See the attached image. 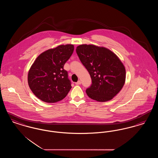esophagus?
<instances>
[{"label":"esophagus","instance_id":"1","mask_svg":"<svg viewBox=\"0 0 158 158\" xmlns=\"http://www.w3.org/2000/svg\"><path fill=\"white\" fill-rule=\"evenodd\" d=\"M76 85H81V81H78L77 82L75 83Z\"/></svg>","mask_w":158,"mask_h":158}]
</instances>
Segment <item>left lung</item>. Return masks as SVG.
Returning <instances> with one entry per match:
<instances>
[{"label": "left lung", "instance_id": "left-lung-1", "mask_svg": "<svg viewBox=\"0 0 158 158\" xmlns=\"http://www.w3.org/2000/svg\"><path fill=\"white\" fill-rule=\"evenodd\" d=\"M76 51L92 79L88 96L98 102L112 99L126 81V69L119 57L108 48L93 44L78 45Z\"/></svg>", "mask_w": 158, "mask_h": 158}]
</instances>
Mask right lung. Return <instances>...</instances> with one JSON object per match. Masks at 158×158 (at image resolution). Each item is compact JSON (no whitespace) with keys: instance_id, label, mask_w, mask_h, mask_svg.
<instances>
[{"instance_id":"right-lung-1","label":"right lung","mask_w":158,"mask_h":158,"mask_svg":"<svg viewBox=\"0 0 158 158\" xmlns=\"http://www.w3.org/2000/svg\"><path fill=\"white\" fill-rule=\"evenodd\" d=\"M74 51V45L66 44L40 54L28 74L31 90L40 100L54 103L65 98L72 88L64 65Z\"/></svg>"}]
</instances>
